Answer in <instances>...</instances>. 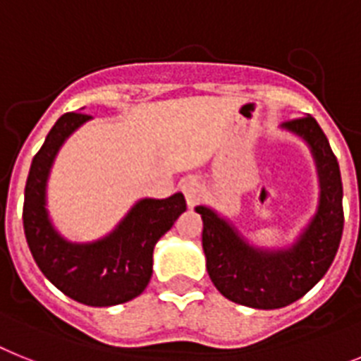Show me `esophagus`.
Instances as JSON below:
<instances>
[{
	"label": "esophagus",
	"instance_id": "esophagus-1",
	"mask_svg": "<svg viewBox=\"0 0 361 361\" xmlns=\"http://www.w3.org/2000/svg\"><path fill=\"white\" fill-rule=\"evenodd\" d=\"M181 190H183V195H185L189 207H195L200 200H202V196H204L205 187L198 178H189V180H185L181 183Z\"/></svg>",
	"mask_w": 361,
	"mask_h": 361
}]
</instances>
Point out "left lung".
<instances>
[{
    "label": "left lung",
    "mask_w": 361,
    "mask_h": 361,
    "mask_svg": "<svg viewBox=\"0 0 361 361\" xmlns=\"http://www.w3.org/2000/svg\"><path fill=\"white\" fill-rule=\"evenodd\" d=\"M301 135L316 157L321 180L319 209L290 250L260 251L246 244L226 220L200 205L209 277L229 301L251 308H283L319 283L334 260L343 233V185L329 139L312 115L283 124Z\"/></svg>",
    "instance_id": "left-lung-1"
}]
</instances>
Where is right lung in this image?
<instances>
[{
  "label": "right lung",
  "instance_id": "add662e5",
  "mask_svg": "<svg viewBox=\"0 0 361 361\" xmlns=\"http://www.w3.org/2000/svg\"><path fill=\"white\" fill-rule=\"evenodd\" d=\"M92 115L63 114L32 157L23 200V231L42 274L68 298L87 307H114L137 298L152 277V253L187 209L185 198H145L110 237L93 244H71L51 226L45 211V181L60 145Z\"/></svg>",
  "mask_w": 361,
  "mask_h": 361
}]
</instances>
